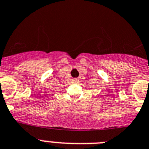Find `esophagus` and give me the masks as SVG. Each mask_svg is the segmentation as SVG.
Returning <instances> with one entry per match:
<instances>
[{"mask_svg": "<svg viewBox=\"0 0 149 149\" xmlns=\"http://www.w3.org/2000/svg\"><path fill=\"white\" fill-rule=\"evenodd\" d=\"M79 79H73V83H78L79 82Z\"/></svg>", "mask_w": 149, "mask_h": 149, "instance_id": "1", "label": "esophagus"}]
</instances>
